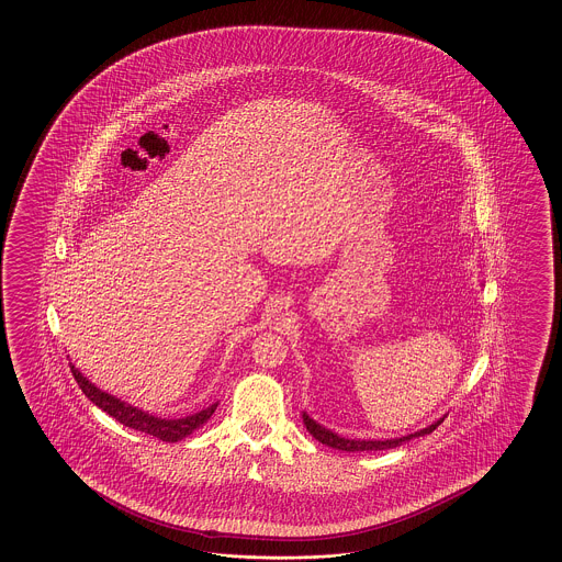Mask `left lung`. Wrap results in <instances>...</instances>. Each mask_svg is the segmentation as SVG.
Returning <instances> with one entry per match:
<instances>
[{"label": "left lung", "instance_id": "1", "mask_svg": "<svg viewBox=\"0 0 562 562\" xmlns=\"http://www.w3.org/2000/svg\"><path fill=\"white\" fill-rule=\"evenodd\" d=\"M443 418H446V416H443ZM443 418L436 419V422L430 424L428 428H422V430L414 431V434H407V436H402V438H387V440H349V438H344V436H339V434H335V431L327 430L325 426H322V424H317L315 419L310 418V414H305V412H303V424L307 426V430H310L311 436H313L317 442L325 443V446L335 448V450H344V452L390 450V448L402 446V443L409 442V440L419 438V436L431 434V431L436 430V428L442 424Z\"/></svg>", "mask_w": 562, "mask_h": 562}]
</instances>
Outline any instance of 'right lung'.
<instances>
[{
	"instance_id": "obj_1",
	"label": "right lung",
	"mask_w": 562,
	"mask_h": 562,
	"mask_svg": "<svg viewBox=\"0 0 562 562\" xmlns=\"http://www.w3.org/2000/svg\"><path fill=\"white\" fill-rule=\"evenodd\" d=\"M70 370H72L74 380L78 382L80 390L85 392L86 397L92 404L100 407L102 412H106L108 416L119 419L120 424L128 426L132 430L150 434V436H155V438L162 440V442H179L182 438L191 436L192 431L199 430L203 424H206V419L215 414L216 406H218V404H213V406L204 407L201 412L191 414V416H184V418H158V416L144 412L140 407L122 402L116 395L102 392L90 380H86L85 375L80 373V370L74 363H70Z\"/></svg>"
}]
</instances>
